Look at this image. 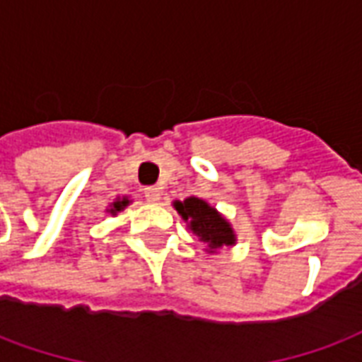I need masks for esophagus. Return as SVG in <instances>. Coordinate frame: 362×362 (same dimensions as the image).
Listing matches in <instances>:
<instances>
[{
  "mask_svg": "<svg viewBox=\"0 0 362 362\" xmlns=\"http://www.w3.org/2000/svg\"><path fill=\"white\" fill-rule=\"evenodd\" d=\"M144 195H146V199L149 203H157L160 199V189L159 188H146L144 189Z\"/></svg>",
  "mask_w": 362,
  "mask_h": 362,
  "instance_id": "1",
  "label": "esophagus"
}]
</instances>
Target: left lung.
I'll use <instances>...</instances> for the list:
<instances>
[{"mask_svg":"<svg viewBox=\"0 0 362 362\" xmlns=\"http://www.w3.org/2000/svg\"><path fill=\"white\" fill-rule=\"evenodd\" d=\"M174 209L189 222V230L202 242L209 245V253H213L222 245H234L235 234L230 222L199 197H188L184 202H174Z\"/></svg>","mask_w":362,"mask_h":362,"instance_id":"1","label":"left lung"}]
</instances>
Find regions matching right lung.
<instances>
[{"label": "right lung", "mask_w": 362, "mask_h": 362, "mask_svg": "<svg viewBox=\"0 0 362 362\" xmlns=\"http://www.w3.org/2000/svg\"><path fill=\"white\" fill-rule=\"evenodd\" d=\"M128 203H130V199H128V197H122V199H117V202L111 203V207L107 209V211H109L111 215H117L119 211H122V209L127 207Z\"/></svg>", "instance_id": "obj_1"}]
</instances>
